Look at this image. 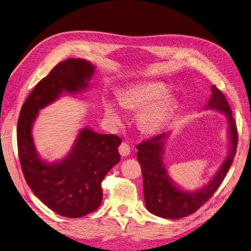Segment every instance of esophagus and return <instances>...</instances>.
<instances>
[{"instance_id": "1", "label": "esophagus", "mask_w": 251, "mask_h": 251, "mask_svg": "<svg viewBox=\"0 0 251 251\" xmlns=\"http://www.w3.org/2000/svg\"><path fill=\"white\" fill-rule=\"evenodd\" d=\"M118 150H119V153H120V155L122 157H126V156H128L130 154V146L127 143H122L119 146Z\"/></svg>"}]
</instances>
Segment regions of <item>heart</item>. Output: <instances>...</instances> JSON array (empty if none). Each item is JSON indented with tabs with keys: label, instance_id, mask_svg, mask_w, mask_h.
<instances>
[{
	"label": "heart",
	"instance_id": "obj_1",
	"mask_svg": "<svg viewBox=\"0 0 251 251\" xmlns=\"http://www.w3.org/2000/svg\"><path fill=\"white\" fill-rule=\"evenodd\" d=\"M168 87L162 83H144L126 88L119 94L120 106L128 111H141L156 101V103L145 109L141 115V125L147 132H155L169 119L175 109L176 102L172 97H166ZM106 115L115 122L121 119L117 106L111 101L105 104Z\"/></svg>",
	"mask_w": 251,
	"mask_h": 251
}]
</instances>
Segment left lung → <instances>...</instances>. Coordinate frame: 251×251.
I'll return each instance as SVG.
<instances>
[{
	"mask_svg": "<svg viewBox=\"0 0 251 251\" xmlns=\"http://www.w3.org/2000/svg\"><path fill=\"white\" fill-rule=\"evenodd\" d=\"M211 92L212 95L205 108L214 109L225 114L228 123L230 150L207 185L196 192H188L179 188L171 180L162 159L166 133L156 135L137 145V160L141 165L143 176L145 205L151 213L157 216L178 219L197 211L218 189L232 164L238 143L236 124L231 108L223 93L214 85L211 86Z\"/></svg>",
	"mask_w": 251,
	"mask_h": 251,
	"instance_id": "8db88e82",
	"label": "left lung"
}]
</instances>
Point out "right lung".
Returning <instances> with one entry per match:
<instances>
[{"instance_id": "add662e5", "label": "right lung", "mask_w": 251, "mask_h": 251, "mask_svg": "<svg viewBox=\"0 0 251 251\" xmlns=\"http://www.w3.org/2000/svg\"><path fill=\"white\" fill-rule=\"evenodd\" d=\"M94 71V66L83 59L69 58L60 62L35 86L18 119V152L27 184L50 209L69 218L85 216L100 206L101 183L110 169L120 161L117 148L122 140L116 135L98 134L84 128L62 161L47 163L36 151L32 125L39 110L60 95L85 90Z\"/></svg>"}]
</instances>
